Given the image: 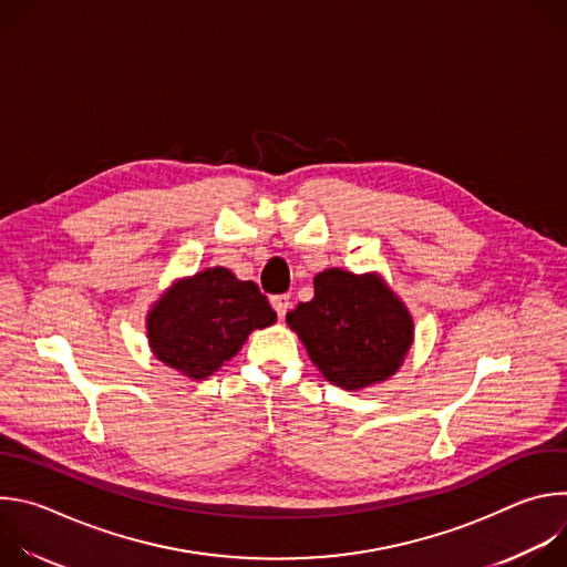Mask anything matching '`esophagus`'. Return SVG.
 Segmentation results:
<instances>
[{
  "label": "esophagus",
  "instance_id": "obj_1",
  "mask_svg": "<svg viewBox=\"0 0 567 567\" xmlns=\"http://www.w3.org/2000/svg\"><path fill=\"white\" fill-rule=\"evenodd\" d=\"M271 305H274V309H276V313H278V318L282 320L285 318V313L289 311V307H291V300H289V296H274L271 298Z\"/></svg>",
  "mask_w": 567,
  "mask_h": 567
}]
</instances>
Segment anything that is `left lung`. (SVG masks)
Wrapping results in <instances>:
<instances>
[{
    "instance_id": "left-lung-1",
    "label": "left lung",
    "mask_w": 567,
    "mask_h": 567,
    "mask_svg": "<svg viewBox=\"0 0 567 567\" xmlns=\"http://www.w3.org/2000/svg\"><path fill=\"white\" fill-rule=\"evenodd\" d=\"M289 328L330 383L361 390L390 379L413 346V318L379 274L326 269L313 298L287 313Z\"/></svg>"
}]
</instances>
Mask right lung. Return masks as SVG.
<instances>
[{
  "instance_id": "right-lung-1",
  "label": "right lung",
  "mask_w": 567,
  "mask_h": 567,
  "mask_svg": "<svg viewBox=\"0 0 567 567\" xmlns=\"http://www.w3.org/2000/svg\"><path fill=\"white\" fill-rule=\"evenodd\" d=\"M276 322L267 296L251 280L213 267L177 280L147 311L154 357L195 381L233 359L254 330Z\"/></svg>"
}]
</instances>
